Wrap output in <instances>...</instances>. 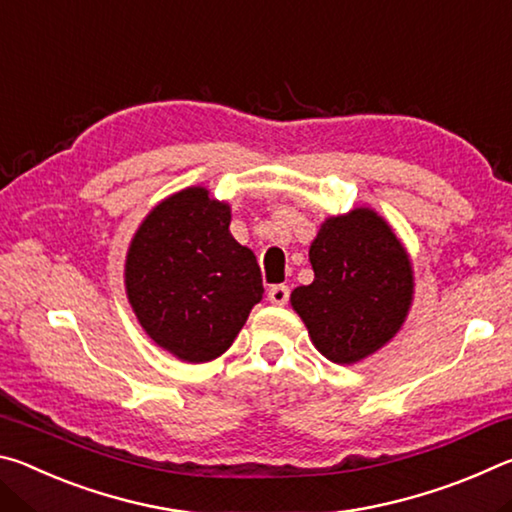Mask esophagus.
Listing matches in <instances>:
<instances>
[{
	"instance_id": "esophagus-1",
	"label": "esophagus",
	"mask_w": 512,
	"mask_h": 512,
	"mask_svg": "<svg viewBox=\"0 0 512 512\" xmlns=\"http://www.w3.org/2000/svg\"><path fill=\"white\" fill-rule=\"evenodd\" d=\"M268 300L273 302V305H287L289 302V287L287 284H275V287L268 289Z\"/></svg>"
}]
</instances>
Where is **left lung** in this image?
Instances as JSON below:
<instances>
[{
    "label": "left lung",
    "instance_id": "8db88e82",
    "mask_svg": "<svg viewBox=\"0 0 512 512\" xmlns=\"http://www.w3.org/2000/svg\"><path fill=\"white\" fill-rule=\"evenodd\" d=\"M314 282L291 293L316 350L350 366L400 332L413 300V268L391 225L370 207L329 216L311 241Z\"/></svg>",
    "mask_w": 512,
    "mask_h": 512
}]
</instances>
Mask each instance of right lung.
Instances as JSON below:
<instances>
[{"label":"right lung","instance_id":"add662e5","mask_svg":"<svg viewBox=\"0 0 512 512\" xmlns=\"http://www.w3.org/2000/svg\"><path fill=\"white\" fill-rule=\"evenodd\" d=\"M230 219L228 203L187 187L153 207L128 248V302L144 332L180 361L221 357L262 300V271L230 235Z\"/></svg>","mask_w":512,"mask_h":512}]
</instances>
